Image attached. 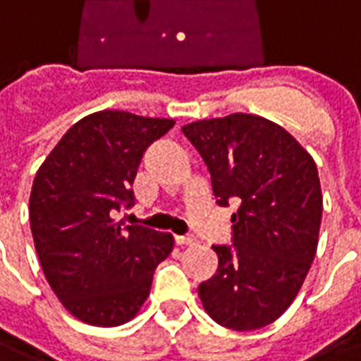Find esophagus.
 <instances>
[{"label":"esophagus","mask_w":361,"mask_h":361,"mask_svg":"<svg viewBox=\"0 0 361 361\" xmlns=\"http://www.w3.org/2000/svg\"><path fill=\"white\" fill-rule=\"evenodd\" d=\"M174 240L178 246H192L195 242H197V238L192 235H185V236H174Z\"/></svg>","instance_id":"34e87169"}]
</instances>
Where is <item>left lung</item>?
Listing matches in <instances>:
<instances>
[{
	"label": "left lung",
	"instance_id": "1",
	"mask_svg": "<svg viewBox=\"0 0 361 361\" xmlns=\"http://www.w3.org/2000/svg\"><path fill=\"white\" fill-rule=\"evenodd\" d=\"M208 166L233 246H216V274L199 286L219 326L252 331L280 318L314 259L322 221L316 162L290 132L259 115L231 114L181 128Z\"/></svg>",
	"mask_w": 361,
	"mask_h": 361
}]
</instances>
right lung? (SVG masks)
I'll list each match as a JSON object with an SVG mask.
<instances>
[{
  "label": "right lung",
  "instance_id": "1",
  "mask_svg": "<svg viewBox=\"0 0 361 361\" xmlns=\"http://www.w3.org/2000/svg\"><path fill=\"white\" fill-rule=\"evenodd\" d=\"M174 126L106 109L82 117L49 153L30 195V225L47 282L77 320L98 327L132 320L149 295L169 233L115 221L134 204L144 151Z\"/></svg>",
  "mask_w": 361,
  "mask_h": 361
}]
</instances>
